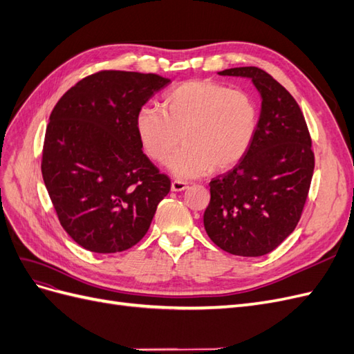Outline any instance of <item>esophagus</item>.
<instances>
[{"label":"esophagus","mask_w":354,"mask_h":354,"mask_svg":"<svg viewBox=\"0 0 354 354\" xmlns=\"http://www.w3.org/2000/svg\"><path fill=\"white\" fill-rule=\"evenodd\" d=\"M189 187L187 183H185V181H180V180H174L173 183H171V190L173 192H183Z\"/></svg>","instance_id":"obj_1"}]
</instances>
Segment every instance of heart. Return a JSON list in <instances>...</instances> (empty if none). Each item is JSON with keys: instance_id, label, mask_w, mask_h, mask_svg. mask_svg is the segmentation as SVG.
<instances>
[{"instance_id": "obj_1", "label": "heart", "mask_w": 354, "mask_h": 354, "mask_svg": "<svg viewBox=\"0 0 354 354\" xmlns=\"http://www.w3.org/2000/svg\"><path fill=\"white\" fill-rule=\"evenodd\" d=\"M257 130V106L248 93L212 81H186L168 91L162 111L146 104L136 131L146 153L162 164L180 142L168 168L178 178L227 169L248 151Z\"/></svg>"}]
</instances>
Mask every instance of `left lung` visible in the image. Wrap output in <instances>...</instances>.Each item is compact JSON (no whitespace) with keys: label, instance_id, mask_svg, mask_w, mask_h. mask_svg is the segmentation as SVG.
<instances>
[{"label":"left lung","instance_id":"8db88e82","mask_svg":"<svg viewBox=\"0 0 354 354\" xmlns=\"http://www.w3.org/2000/svg\"><path fill=\"white\" fill-rule=\"evenodd\" d=\"M217 73L251 80L261 109L238 165L211 180L203 226L223 251L260 257L279 246L301 217L315 169L312 140L299 106L269 73L254 66Z\"/></svg>","mask_w":354,"mask_h":354}]
</instances>
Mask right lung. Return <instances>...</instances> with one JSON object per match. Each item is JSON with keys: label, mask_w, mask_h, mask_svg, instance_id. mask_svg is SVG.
Segmentation results:
<instances>
[{"label": "right lung", "mask_w": 354, "mask_h": 354, "mask_svg": "<svg viewBox=\"0 0 354 354\" xmlns=\"http://www.w3.org/2000/svg\"><path fill=\"white\" fill-rule=\"evenodd\" d=\"M155 73L103 71L62 95L50 115L42 178L69 236L91 252L131 248L171 181L145 153L136 115L169 85Z\"/></svg>", "instance_id": "add662e5"}]
</instances>
